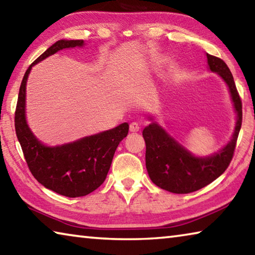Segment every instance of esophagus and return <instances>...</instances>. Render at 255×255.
<instances>
[{
  "mask_svg": "<svg viewBox=\"0 0 255 255\" xmlns=\"http://www.w3.org/2000/svg\"><path fill=\"white\" fill-rule=\"evenodd\" d=\"M129 130L131 132H137L140 130V125L137 124V123H131L130 126H129Z\"/></svg>",
  "mask_w": 255,
  "mask_h": 255,
  "instance_id": "1",
  "label": "esophagus"
}]
</instances>
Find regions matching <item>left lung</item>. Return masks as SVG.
Listing matches in <instances>:
<instances>
[{"label":"left lung","mask_w":255,"mask_h":255,"mask_svg":"<svg viewBox=\"0 0 255 255\" xmlns=\"http://www.w3.org/2000/svg\"><path fill=\"white\" fill-rule=\"evenodd\" d=\"M210 71L218 73L230 88L237 112L232 140L221 152L209 157H195L170 137L156 123L143 130L146 144V169L150 180L161 189L173 193L197 191L221 176L234 156L237 137L242 126V100L230 68L223 59L207 54Z\"/></svg>","instance_id":"obj_1"}]
</instances>
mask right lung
Masks as SVG:
<instances>
[{
  "instance_id": "add662e5",
  "label": "right lung",
  "mask_w": 255,
  "mask_h": 255,
  "mask_svg": "<svg viewBox=\"0 0 255 255\" xmlns=\"http://www.w3.org/2000/svg\"><path fill=\"white\" fill-rule=\"evenodd\" d=\"M83 45V40H58L34 60L21 82L14 114L16 137L34 179L47 189L70 198L89 195L103 183L116 149L127 136L129 126L124 123L74 143L47 147L32 135L25 122V84L34 64L60 49Z\"/></svg>"
}]
</instances>
